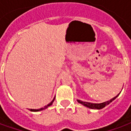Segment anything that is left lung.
<instances>
[{
  "label": "left lung",
  "mask_w": 131,
  "mask_h": 131,
  "mask_svg": "<svg viewBox=\"0 0 131 131\" xmlns=\"http://www.w3.org/2000/svg\"><path fill=\"white\" fill-rule=\"evenodd\" d=\"M118 95H116V96L114 97H113V98L111 99L110 100L104 102H102V103H99V104H97V103H91V102H83L81 101V100H77V101L79 102V103H81V104H82L83 105H84L85 107H88V108L95 109V110H100V109L104 108L105 106H107V104H110V102H112L113 100H114L117 97Z\"/></svg>",
  "instance_id": "obj_1"
}]
</instances>
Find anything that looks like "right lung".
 Wrapping results in <instances>:
<instances>
[{"instance_id": "add662e5", "label": "right lung", "mask_w": 131, "mask_h": 131, "mask_svg": "<svg viewBox=\"0 0 131 131\" xmlns=\"http://www.w3.org/2000/svg\"><path fill=\"white\" fill-rule=\"evenodd\" d=\"M55 98V97H54ZM54 98L52 100V101L51 102H50L48 104H47V105H46L45 107H42V108H40V109H38V110H32V109H31L30 110V111H31V112H39V111H41V110H45V109H46V108H48V107H50V105H52V102H54Z\"/></svg>"}]
</instances>
